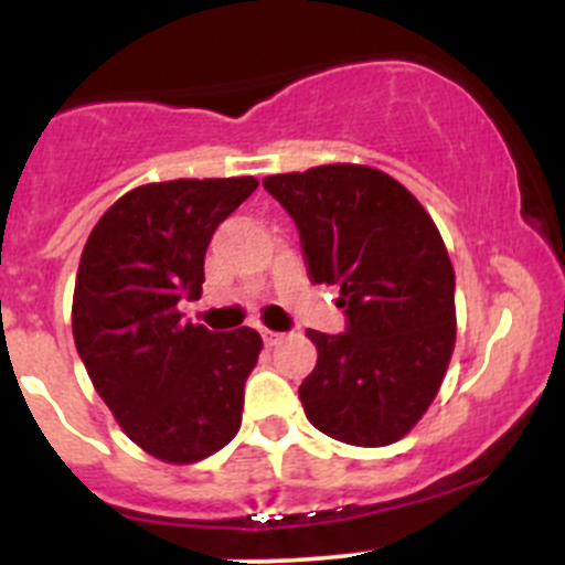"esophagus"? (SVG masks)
I'll use <instances>...</instances> for the list:
<instances>
[{"label": "esophagus", "mask_w": 565, "mask_h": 565, "mask_svg": "<svg viewBox=\"0 0 565 565\" xmlns=\"http://www.w3.org/2000/svg\"><path fill=\"white\" fill-rule=\"evenodd\" d=\"M284 339V333H276V330H262V341H265V347H276L278 341Z\"/></svg>", "instance_id": "34e87169"}]
</instances>
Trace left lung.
Returning <instances> with one entry per match:
<instances>
[{"instance_id": "8db88e82", "label": "left lung", "mask_w": 565, "mask_h": 565, "mask_svg": "<svg viewBox=\"0 0 565 565\" xmlns=\"http://www.w3.org/2000/svg\"><path fill=\"white\" fill-rule=\"evenodd\" d=\"M262 185L298 226L309 278L341 289L347 317L344 333L306 330L317 344L298 388L306 418L350 446L402 440L440 391L457 341V278L435 221L372 167L330 163Z\"/></svg>"}]
</instances>
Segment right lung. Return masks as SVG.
Returning <instances> with one entry per match:
<instances>
[{
  "label": "right lung",
  "mask_w": 565,
  "mask_h": 565,
  "mask_svg": "<svg viewBox=\"0 0 565 565\" xmlns=\"http://www.w3.org/2000/svg\"><path fill=\"white\" fill-rule=\"evenodd\" d=\"M254 177L134 188L95 224L73 292V341L125 435L156 459L191 465L241 429L259 358L254 328L185 322L213 232L256 191Z\"/></svg>",
  "instance_id": "obj_1"
}]
</instances>
